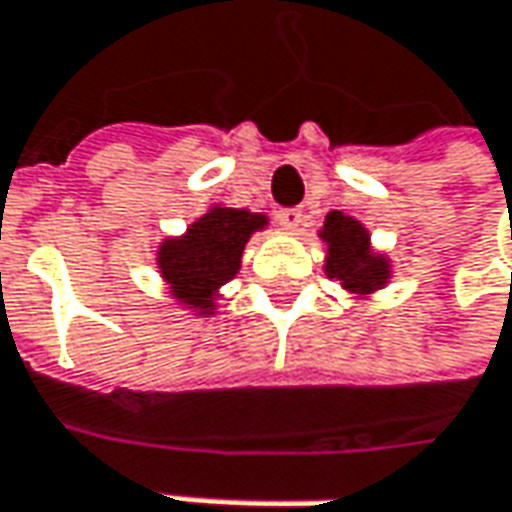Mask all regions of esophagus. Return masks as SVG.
I'll list each match as a JSON object with an SVG mask.
<instances>
[{
  "label": "esophagus",
  "instance_id": "1",
  "mask_svg": "<svg viewBox=\"0 0 512 512\" xmlns=\"http://www.w3.org/2000/svg\"><path fill=\"white\" fill-rule=\"evenodd\" d=\"M277 221L283 223L286 229H297V226H303V221H306V212L300 206H286V209L277 212Z\"/></svg>",
  "mask_w": 512,
  "mask_h": 512
}]
</instances>
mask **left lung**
Wrapping results in <instances>:
<instances>
[{
  "mask_svg": "<svg viewBox=\"0 0 512 512\" xmlns=\"http://www.w3.org/2000/svg\"><path fill=\"white\" fill-rule=\"evenodd\" d=\"M320 238L328 246L326 274L337 277L343 289L357 297H368L388 283L391 277L388 257L371 252L368 229L360 221L348 218L343 212H328Z\"/></svg>",
  "mask_w": 512,
  "mask_h": 512,
  "instance_id": "8db88e82",
  "label": "left lung"
}]
</instances>
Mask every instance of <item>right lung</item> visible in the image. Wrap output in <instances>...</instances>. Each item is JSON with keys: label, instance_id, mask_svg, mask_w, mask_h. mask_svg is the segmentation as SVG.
Segmentation results:
<instances>
[{"label": "right lung", "instance_id": "1", "mask_svg": "<svg viewBox=\"0 0 512 512\" xmlns=\"http://www.w3.org/2000/svg\"><path fill=\"white\" fill-rule=\"evenodd\" d=\"M266 223L269 218L260 212L212 206L186 229V235L164 240L158 249V269L172 297H178L186 309L212 314L215 294L238 274L246 243L266 229Z\"/></svg>", "mask_w": 512, "mask_h": 512}]
</instances>
